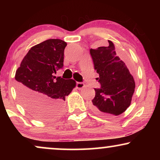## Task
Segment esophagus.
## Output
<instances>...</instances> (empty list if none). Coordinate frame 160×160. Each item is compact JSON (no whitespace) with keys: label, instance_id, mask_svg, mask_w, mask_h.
I'll list each match as a JSON object with an SVG mask.
<instances>
[{"label":"esophagus","instance_id":"34e87169","mask_svg":"<svg viewBox=\"0 0 160 160\" xmlns=\"http://www.w3.org/2000/svg\"><path fill=\"white\" fill-rule=\"evenodd\" d=\"M85 87V84L82 82H77L76 83V88L78 89H82Z\"/></svg>","mask_w":160,"mask_h":160}]
</instances>
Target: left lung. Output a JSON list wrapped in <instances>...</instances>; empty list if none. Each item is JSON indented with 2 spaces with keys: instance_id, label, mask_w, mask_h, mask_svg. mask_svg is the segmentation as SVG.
<instances>
[{
  "instance_id": "1",
  "label": "left lung",
  "mask_w": 160,
  "mask_h": 160,
  "mask_svg": "<svg viewBox=\"0 0 160 160\" xmlns=\"http://www.w3.org/2000/svg\"><path fill=\"white\" fill-rule=\"evenodd\" d=\"M108 47L89 50L101 88L95 89L92 109L102 116H117L130 106L135 84L127 65L117 56L112 41Z\"/></svg>"
}]
</instances>
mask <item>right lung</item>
Wrapping results in <instances>:
<instances>
[{
	"instance_id": "obj_1",
	"label": "right lung",
	"mask_w": 160,
	"mask_h": 160,
	"mask_svg": "<svg viewBox=\"0 0 160 160\" xmlns=\"http://www.w3.org/2000/svg\"><path fill=\"white\" fill-rule=\"evenodd\" d=\"M67 43L48 39L30 48L17 70V90L22 104L38 119H53L62 113L65 97L76 83L56 77L62 68Z\"/></svg>"
}]
</instances>
